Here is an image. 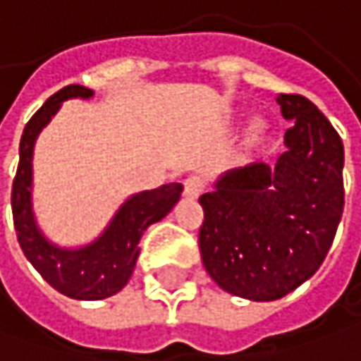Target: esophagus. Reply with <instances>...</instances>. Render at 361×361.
<instances>
[{
	"instance_id": "obj_1",
	"label": "esophagus",
	"mask_w": 361,
	"mask_h": 361,
	"mask_svg": "<svg viewBox=\"0 0 361 361\" xmlns=\"http://www.w3.org/2000/svg\"><path fill=\"white\" fill-rule=\"evenodd\" d=\"M204 190V180L198 178V176H190L188 180L183 181V194L188 198H198Z\"/></svg>"
}]
</instances>
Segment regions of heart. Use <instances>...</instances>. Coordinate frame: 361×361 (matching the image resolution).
Returning <instances> with one entry per match:
<instances>
[{
  "label": "heart",
  "instance_id": "obj_1",
  "mask_svg": "<svg viewBox=\"0 0 361 361\" xmlns=\"http://www.w3.org/2000/svg\"><path fill=\"white\" fill-rule=\"evenodd\" d=\"M265 130H267V122H265L264 118H255V120L249 124V137L251 138L264 137Z\"/></svg>",
  "mask_w": 361,
  "mask_h": 361
}]
</instances>
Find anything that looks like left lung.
<instances>
[{
  "label": "left lung",
  "mask_w": 361,
  "mask_h": 361,
  "mask_svg": "<svg viewBox=\"0 0 361 361\" xmlns=\"http://www.w3.org/2000/svg\"><path fill=\"white\" fill-rule=\"evenodd\" d=\"M294 122L276 165L251 163L202 194V264L228 294L278 300L321 267L343 214V142L298 94L276 97Z\"/></svg>",
  "instance_id": "obj_1"
}]
</instances>
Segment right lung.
<instances>
[{"label": "right lung", "instance_id": "right-lung-1", "mask_svg": "<svg viewBox=\"0 0 361 361\" xmlns=\"http://www.w3.org/2000/svg\"><path fill=\"white\" fill-rule=\"evenodd\" d=\"M92 96L94 92L83 85H67L44 102L24 128L20 163L11 185L13 226L26 259L56 292L75 300H102L126 286L137 265L142 233L171 212L183 190L181 183L173 181L130 196L118 208L106 231L83 247H59L42 235L32 212L34 142L65 99Z\"/></svg>", "mask_w": 361, "mask_h": 361}]
</instances>
